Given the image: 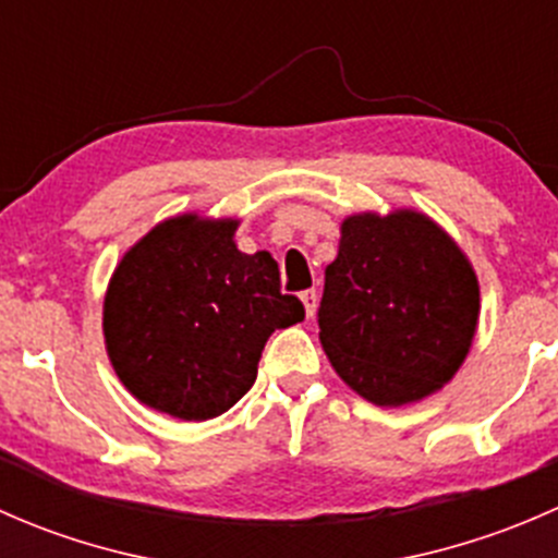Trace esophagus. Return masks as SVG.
Returning a JSON list of instances; mask_svg holds the SVG:
<instances>
[{
    "label": "esophagus",
    "instance_id": "obj_1",
    "mask_svg": "<svg viewBox=\"0 0 558 558\" xmlns=\"http://www.w3.org/2000/svg\"><path fill=\"white\" fill-rule=\"evenodd\" d=\"M302 305H305V313H307V318H313L315 307H318V291H315V289H307V291H302Z\"/></svg>",
    "mask_w": 558,
    "mask_h": 558
}]
</instances>
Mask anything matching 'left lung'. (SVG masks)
Returning <instances> with one entry per match:
<instances>
[{
  "instance_id": "obj_1",
  "label": "left lung",
  "mask_w": 558,
  "mask_h": 558,
  "mask_svg": "<svg viewBox=\"0 0 558 558\" xmlns=\"http://www.w3.org/2000/svg\"><path fill=\"white\" fill-rule=\"evenodd\" d=\"M318 307L331 367L384 408L453 378L477 326V278L459 245L413 210L351 216Z\"/></svg>"
}]
</instances>
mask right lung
Wrapping results in <instances>:
<instances>
[{
	"mask_svg": "<svg viewBox=\"0 0 558 558\" xmlns=\"http://www.w3.org/2000/svg\"><path fill=\"white\" fill-rule=\"evenodd\" d=\"M238 221L178 216L150 229L112 272L105 342L123 386L183 421L227 413L251 391L275 329L305 318L278 262L234 245Z\"/></svg>",
	"mask_w": 558,
	"mask_h": 558,
	"instance_id": "right-lung-1",
	"label": "right lung"
}]
</instances>
